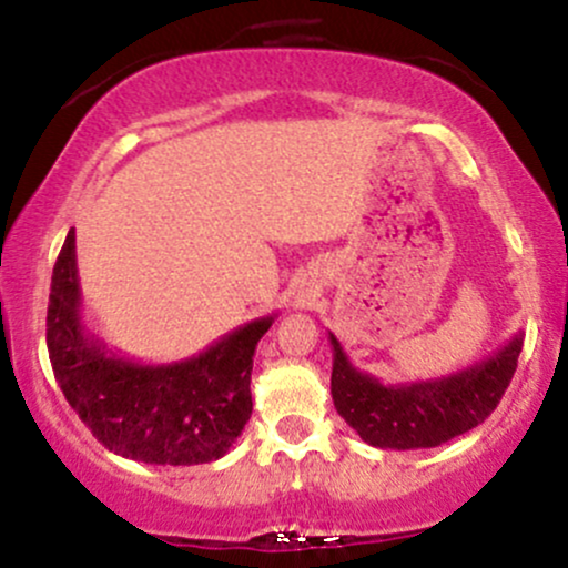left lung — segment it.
Here are the masks:
<instances>
[{
    "label": "left lung",
    "instance_id": "obj_1",
    "mask_svg": "<svg viewBox=\"0 0 568 568\" xmlns=\"http://www.w3.org/2000/svg\"><path fill=\"white\" fill-rule=\"evenodd\" d=\"M328 338L334 347L331 397L338 416L368 446L395 452L440 446L478 427L510 387L524 347V334L518 331L505 347L456 374L427 382L384 384L352 366L334 334Z\"/></svg>",
    "mask_w": 568,
    "mask_h": 568
}]
</instances>
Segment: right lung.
Segmentation results:
<instances>
[{"instance_id": "right-lung-1", "label": "right lung", "mask_w": 568, "mask_h": 568, "mask_svg": "<svg viewBox=\"0 0 568 568\" xmlns=\"http://www.w3.org/2000/svg\"><path fill=\"white\" fill-rule=\"evenodd\" d=\"M272 323L275 315L256 317L184 361H130L82 321L69 230L50 283L48 352L69 406L109 452L146 465H207L251 419L253 355Z\"/></svg>"}]
</instances>
